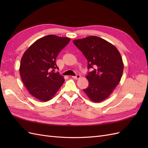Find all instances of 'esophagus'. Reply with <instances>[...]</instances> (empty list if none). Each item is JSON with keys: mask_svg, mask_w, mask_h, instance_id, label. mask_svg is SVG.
Listing matches in <instances>:
<instances>
[{"mask_svg": "<svg viewBox=\"0 0 148 148\" xmlns=\"http://www.w3.org/2000/svg\"><path fill=\"white\" fill-rule=\"evenodd\" d=\"M80 77H81V75H79V74H77V75L73 76V77H72V78H73L74 79H79Z\"/></svg>", "mask_w": 148, "mask_h": 148, "instance_id": "34e87169", "label": "esophagus"}]
</instances>
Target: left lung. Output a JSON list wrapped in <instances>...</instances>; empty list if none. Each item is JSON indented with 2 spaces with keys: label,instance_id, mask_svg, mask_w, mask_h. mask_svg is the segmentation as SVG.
<instances>
[{
  "label": "left lung",
  "instance_id": "left-lung-1",
  "mask_svg": "<svg viewBox=\"0 0 148 148\" xmlns=\"http://www.w3.org/2000/svg\"><path fill=\"white\" fill-rule=\"evenodd\" d=\"M73 44L88 60L86 78L89 82L84 92L95 102L106 99L119 83L123 74V64L120 53L112 44L92 36L75 39Z\"/></svg>",
  "mask_w": 148,
  "mask_h": 148
}]
</instances>
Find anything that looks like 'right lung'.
Listing matches in <instances>:
<instances>
[{
	"label": "right lung",
	"instance_id": "obj_1",
	"mask_svg": "<svg viewBox=\"0 0 148 148\" xmlns=\"http://www.w3.org/2000/svg\"><path fill=\"white\" fill-rule=\"evenodd\" d=\"M70 39L51 34L34 42L21 58L20 73L22 82L31 95L47 101L65 82L59 72L56 58Z\"/></svg>",
	"mask_w": 148,
	"mask_h": 148
}]
</instances>
